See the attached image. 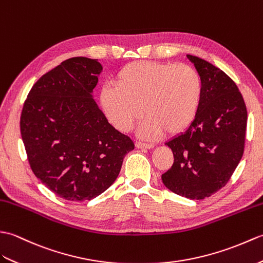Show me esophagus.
Wrapping results in <instances>:
<instances>
[{"instance_id":"obj_1","label":"esophagus","mask_w":263,"mask_h":263,"mask_svg":"<svg viewBox=\"0 0 263 263\" xmlns=\"http://www.w3.org/2000/svg\"><path fill=\"white\" fill-rule=\"evenodd\" d=\"M136 147L137 148H153L154 145L149 144V143H143V142H136Z\"/></svg>"}]
</instances>
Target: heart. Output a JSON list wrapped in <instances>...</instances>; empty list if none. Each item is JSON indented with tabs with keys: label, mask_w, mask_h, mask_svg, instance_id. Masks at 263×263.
<instances>
[{
	"label": "heart",
	"mask_w": 263,
	"mask_h": 263,
	"mask_svg": "<svg viewBox=\"0 0 263 263\" xmlns=\"http://www.w3.org/2000/svg\"><path fill=\"white\" fill-rule=\"evenodd\" d=\"M202 81L188 64L133 62L121 67L115 85H103L100 102L111 124L128 132L139 117L145 137L179 134L188 128L199 110Z\"/></svg>",
	"instance_id": "heart-1"
}]
</instances>
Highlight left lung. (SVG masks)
Listing matches in <instances>:
<instances>
[{"mask_svg":"<svg viewBox=\"0 0 263 263\" xmlns=\"http://www.w3.org/2000/svg\"><path fill=\"white\" fill-rule=\"evenodd\" d=\"M186 57L201 78V101L188 129L165 143L174 162L162 181L174 194L200 200L225 186L240 163L248 111L229 75L199 57Z\"/></svg>","mask_w":263,"mask_h":263,"instance_id":"left-lung-1","label":"left lung"}]
</instances>
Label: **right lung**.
I'll list each match as a JSON object with an SVG mask.
<instances>
[{
	"label": "right lung",
	"instance_id": "add662e5",
	"mask_svg": "<svg viewBox=\"0 0 263 263\" xmlns=\"http://www.w3.org/2000/svg\"><path fill=\"white\" fill-rule=\"evenodd\" d=\"M98 60L73 57L43 75L23 104L20 130L31 170L58 197L91 200L118 177L134 142L93 100Z\"/></svg>",
	"mask_w": 263,
	"mask_h": 263
}]
</instances>
